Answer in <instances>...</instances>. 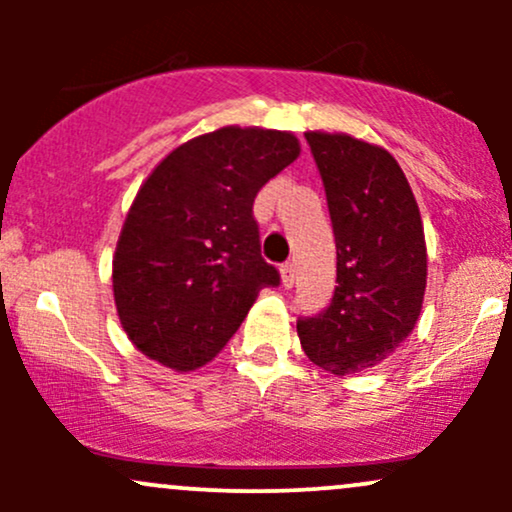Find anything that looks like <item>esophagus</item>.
Masks as SVG:
<instances>
[{
	"instance_id": "esophagus-1",
	"label": "esophagus",
	"mask_w": 512,
	"mask_h": 512,
	"mask_svg": "<svg viewBox=\"0 0 512 512\" xmlns=\"http://www.w3.org/2000/svg\"><path fill=\"white\" fill-rule=\"evenodd\" d=\"M293 281H296V264L293 262L281 264V284H284V289H291Z\"/></svg>"
}]
</instances>
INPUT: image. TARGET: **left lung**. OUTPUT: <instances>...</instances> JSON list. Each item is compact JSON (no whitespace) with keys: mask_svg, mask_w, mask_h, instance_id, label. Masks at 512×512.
Wrapping results in <instances>:
<instances>
[{"mask_svg":"<svg viewBox=\"0 0 512 512\" xmlns=\"http://www.w3.org/2000/svg\"><path fill=\"white\" fill-rule=\"evenodd\" d=\"M305 139L325 185L339 286L325 313L298 320V339L327 373H361L395 354L424 308V221L383 146L320 129Z\"/></svg>","mask_w":512,"mask_h":512,"instance_id":"1","label":"left lung"}]
</instances>
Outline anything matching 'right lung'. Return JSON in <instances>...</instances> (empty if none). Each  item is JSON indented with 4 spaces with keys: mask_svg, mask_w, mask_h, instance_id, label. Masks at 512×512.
<instances>
[{
    "mask_svg": "<svg viewBox=\"0 0 512 512\" xmlns=\"http://www.w3.org/2000/svg\"><path fill=\"white\" fill-rule=\"evenodd\" d=\"M301 154L296 134L221 127L180 144L142 182L113 255L129 342L178 373L214 361L279 272L262 260L257 192Z\"/></svg>",
    "mask_w": 512,
    "mask_h": 512,
    "instance_id": "add662e5",
    "label": "right lung"
}]
</instances>
